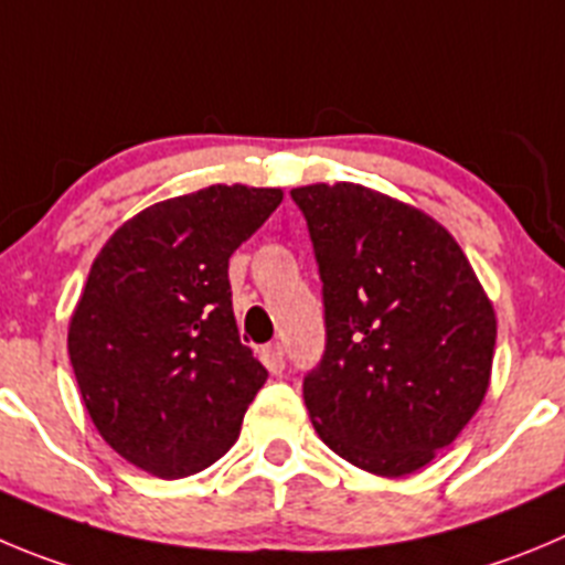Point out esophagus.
Listing matches in <instances>:
<instances>
[{
	"instance_id": "obj_1",
	"label": "esophagus",
	"mask_w": 565,
	"mask_h": 565,
	"mask_svg": "<svg viewBox=\"0 0 565 565\" xmlns=\"http://www.w3.org/2000/svg\"><path fill=\"white\" fill-rule=\"evenodd\" d=\"M262 362H265V367L270 373H281L284 371V348L278 345H267L262 348Z\"/></svg>"
}]
</instances>
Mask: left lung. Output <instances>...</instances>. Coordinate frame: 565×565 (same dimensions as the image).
<instances>
[{
    "mask_svg": "<svg viewBox=\"0 0 565 565\" xmlns=\"http://www.w3.org/2000/svg\"><path fill=\"white\" fill-rule=\"evenodd\" d=\"M323 278L326 354L303 379L320 440L376 477L420 471L490 387L497 312L435 217L362 183L292 189Z\"/></svg>",
    "mask_w": 565,
    "mask_h": 565,
    "instance_id": "left-lung-1",
    "label": "left lung"
}]
</instances>
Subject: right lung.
<instances>
[{
  "label": "right lung",
  "mask_w": 565,
  "mask_h": 565,
  "mask_svg": "<svg viewBox=\"0 0 565 565\" xmlns=\"http://www.w3.org/2000/svg\"><path fill=\"white\" fill-rule=\"evenodd\" d=\"M284 200L214 183L110 234L68 318V360L110 449L158 479L217 462L267 371L242 345L228 258Z\"/></svg>",
  "instance_id": "1"
}]
</instances>
